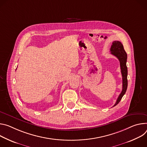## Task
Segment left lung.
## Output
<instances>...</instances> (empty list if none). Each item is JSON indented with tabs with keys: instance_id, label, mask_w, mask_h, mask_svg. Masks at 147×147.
Listing matches in <instances>:
<instances>
[{
	"instance_id": "8db88e82",
	"label": "left lung",
	"mask_w": 147,
	"mask_h": 147,
	"mask_svg": "<svg viewBox=\"0 0 147 147\" xmlns=\"http://www.w3.org/2000/svg\"><path fill=\"white\" fill-rule=\"evenodd\" d=\"M111 54L113 55L116 57L120 61V68L121 75L123 77V89L122 91L120 93L119 96L117 99V101L113 107L116 106L121 100L123 96L125 93V92L127 89L128 86V81H127V67L126 65L127 59V55L125 53L123 45L121 42L119 41H115L112 43L110 48Z\"/></svg>"
}]
</instances>
